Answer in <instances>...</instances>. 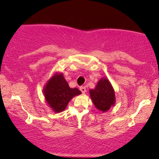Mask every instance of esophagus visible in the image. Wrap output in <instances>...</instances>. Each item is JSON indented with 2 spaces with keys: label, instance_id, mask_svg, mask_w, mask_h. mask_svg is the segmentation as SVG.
Returning a JSON list of instances; mask_svg holds the SVG:
<instances>
[{
  "label": "esophagus",
  "instance_id": "esophagus-1",
  "mask_svg": "<svg viewBox=\"0 0 159 159\" xmlns=\"http://www.w3.org/2000/svg\"><path fill=\"white\" fill-rule=\"evenodd\" d=\"M80 90H81V92L83 93H86V88H85V87H84V86H82V87H80Z\"/></svg>",
  "mask_w": 159,
  "mask_h": 159
}]
</instances>
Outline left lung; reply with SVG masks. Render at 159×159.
<instances>
[{"label":"left lung","instance_id":"obj_1","mask_svg":"<svg viewBox=\"0 0 159 159\" xmlns=\"http://www.w3.org/2000/svg\"><path fill=\"white\" fill-rule=\"evenodd\" d=\"M90 94L95 106L101 111L105 112L114 105V90L107 79L100 80L94 90H90Z\"/></svg>","mask_w":159,"mask_h":159}]
</instances>
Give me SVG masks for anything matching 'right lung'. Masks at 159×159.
I'll return each mask as SVG.
<instances>
[{"mask_svg":"<svg viewBox=\"0 0 159 159\" xmlns=\"http://www.w3.org/2000/svg\"><path fill=\"white\" fill-rule=\"evenodd\" d=\"M44 95L46 102L56 113L63 111L73 97L81 94L77 88H71L62 74H56L45 85Z\"/></svg>","mask_w":159,"mask_h":159,"instance_id":"obj_1","label":"right lung"}]
</instances>
